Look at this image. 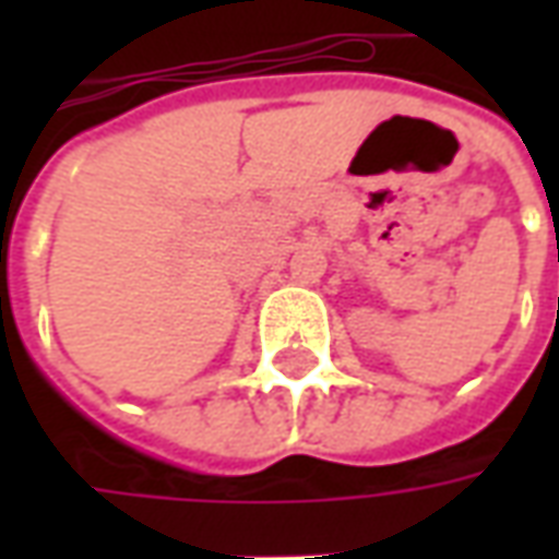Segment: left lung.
Here are the masks:
<instances>
[{"label": "left lung", "mask_w": 559, "mask_h": 559, "mask_svg": "<svg viewBox=\"0 0 559 559\" xmlns=\"http://www.w3.org/2000/svg\"><path fill=\"white\" fill-rule=\"evenodd\" d=\"M557 260H559V242H557Z\"/></svg>", "instance_id": "left-lung-1"}]
</instances>
